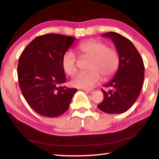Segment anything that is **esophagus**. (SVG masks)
Returning a JSON list of instances; mask_svg holds the SVG:
<instances>
[{
	"instance_id": "obj_1",
	"label": "esophagus",
	"mask_w": 159,
	"mask_h": 159,
	"mask_svg": "<svg viewBox=\"0 0 159 159\" xmlns=\"http://www.w3.org/2000/svg\"><path fill=\"white\" fill-rule=\"evenodd\" d=\"M84 91H85V92L88 93H90V94L93 93L94 92V90H86V89H85Z\"/></svg>"
}]
</instances>
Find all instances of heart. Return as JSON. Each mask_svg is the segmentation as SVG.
<instances>
[{"mask_svg":"<svg viewBox=\"0 0 159 159\" xmlns=\"http://www.w3.org/2000/svg\"><path fill=\"white\" fill-rule=\"evenodd\" d=\"M77 50L80 55L91 58L88 72H79L71 80L74 87L90 89L98 84L101 76L104 79L111 78L118 68L119 57L114 48L107 47L105 43L99 40H90L79 45ZM76 57L71 51H66L61 58L64 71L69 76L77 70Z\"/></svg>","mask_w":159,"mask_h":159,"instance_id":"obj_1","label":"heart"}]
</instances>
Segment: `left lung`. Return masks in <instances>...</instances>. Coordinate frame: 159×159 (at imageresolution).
<instances>
[{"label": "left lung", "instance_id": "obj_1", "mask_svg": "<svg viewBox=\"0 0 159 159\" xmlns=\"http://www.w3.org/2000/svg\"><path fill=\"white\" fill-rule=\"evenodd\" d=\"M114 43L119 55V65L116 74L106 88L109 92L102 90L104 99L98 107L107 114H121L133 105L141 93L144 79V66L138 50L130 40L116 32L104 34Z\"/></svg>", "mask_w": 159, "mask_h": 159}]
</instances>
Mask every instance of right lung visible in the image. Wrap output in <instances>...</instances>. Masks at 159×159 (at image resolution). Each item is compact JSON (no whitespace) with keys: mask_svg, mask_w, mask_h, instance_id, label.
<instances>
[{"mask_svg":"<svg viewBox=\"0 0 159 159\" xmlns=\"http://www.w3.org/2000/svg\"><path fill=\"white\" fill-rule=\"evenodd\" d=\"M76 38L48 34L34 39L19 58L18 81L24 98L35 112L57 117L68 109L76 88L66 82L61 58Z\"/></svg>","mask_w":159,"mask_h":159,"instance_id":"1","label":"right lung"}]
</instances>
